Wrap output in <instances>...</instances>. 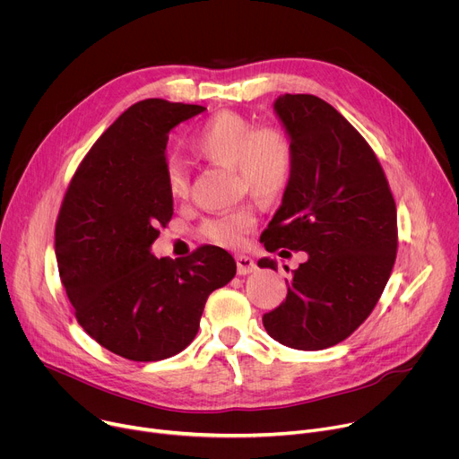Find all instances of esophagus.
<instances>
[{
	"mask_svg": "<svg viewBox=\"0 0 459 459\" xmlns=\"http://www.w3.org/2000/svg\"><path fill=\"white\" fill-rule=\"evenodd\" d=\"M235 263H237V273L238 275L252 273L255 270V261L252 257H248V255H237Z\"/></svg>",
	"mask_w": 459,
	"mask_h": 459,
	"instance_id": "34e87169",
	"label": "esophagus"
}]
</instances>
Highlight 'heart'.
<instances>
[{
    "mask_svg": "<svg viewBox=\"0 0 459 459\" xmlns=\"http://www.w3.org/2000/svg\"><path fill=\"white\" fill-rule=\"evenodd\" d=\"M191 147L211 163L233 167L238 174V184L263 202L277 200L292 180L294 143L289 132L277 125L254 126L252 121L238 114L221 112L195 132ZM165 186L174 200L187 196L189 178L182 165H167ZM255 224V207L242 204L228 213L205 219L198 233L205 242L237 248Z\"/></svg>",
    "mask_w": 459,
    "mask_h": 459,
    "instance_id": "1",
    "label": "heart"
}]
</instances>
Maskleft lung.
I'll use <instances>...</instances> for the list:
<instances>
[{"mask_svg":"<svg viewBox=\"0 0 459 459\" xmlns=\"http://www.w3.org/2000/svg\"><path fill=\"white\" fill-rule=\"evenodd\" d=\"M273 108L294 143V174L261 235L270 254L307 252L287 299L263 316L287 347L318 351L343 342L373 312L397 257V207L360 132L324 99L281 95ZM259 266L277 270L264 257Z\"/></svg>","mask_w":459,"mask_h":459,"instance_id":"left-lung-1","label":"left lung"}]
</instances>
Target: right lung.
<instances>
[{"label":"right lung","mask_w":459,"mask_h":459,"mask_svg":"<svg viewBox=\"0 0 459 459\" xmlns=\"http://www.w3.org/2000/svg\"><path fill=\"white\" fill-rule=\"evenodd\" d=\"M198 104L139 100L77 167L55 226L60 281L81 327L134 362L178 355L196 336L209 294L237 272L217 246L156 259L151 244L172 219L165 186L169 132Z\"/></svg>","instance_id":"add662e5"}]
</instances>
